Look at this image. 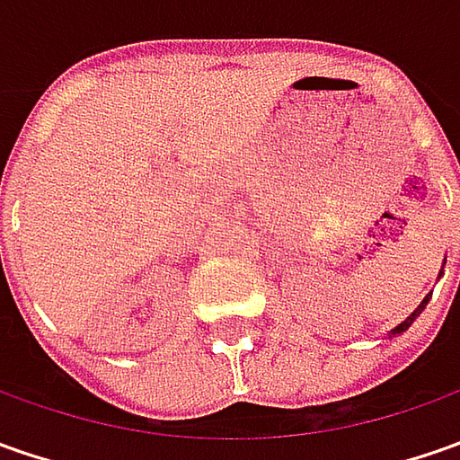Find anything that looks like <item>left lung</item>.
I'll use <instances>...</instances> for the list:
<instances>
[{
  "label": "left lung",
  "mask_w": 460,
  "mask_h": 460,
  "mask_svg": "<svg viewBox=\"0 0 460 460\" xmlns=\"http://www.w3.org/2000/svg\"><path fill=\"white\" fill-rule=\"evenodd\" d=\"M428 302H430V294H428V296H425V299H422V302H420V307H417L415 312H412V314H410V317H407V320H404V323H399V325L394 327V330H392V335H399V332H404V330H407V327L412 325V323H415L417 317H420V312H422V309H425V305H428Z\"/></svg>",
  "instance_id": "obj_1"
}]
</instances>
